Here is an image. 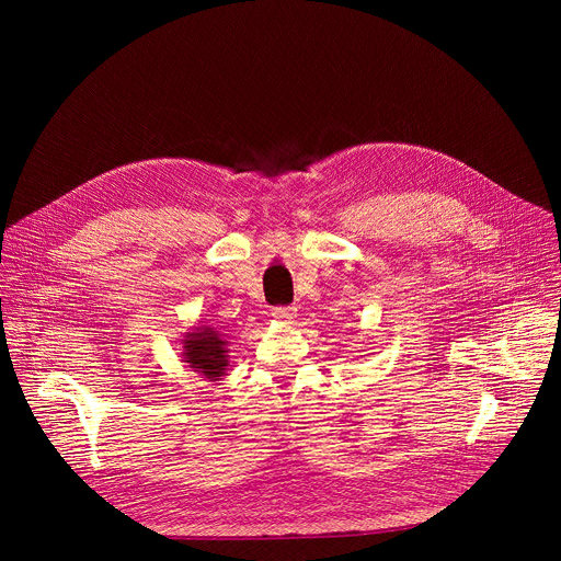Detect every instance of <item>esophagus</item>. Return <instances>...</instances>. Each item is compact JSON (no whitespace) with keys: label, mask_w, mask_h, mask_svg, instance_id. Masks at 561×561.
I'll return each mask as SVG.
<instances>
[{"label":"esophagus","mask_w":561,"mask_h":561,"mask_svg":"<svg viewBox=\"0 0 561 561\" xmlns=\"http://www.w3.org/2000/svg\"><path fill=\"white\" fill-rule=\"evenodd\" d=\"M296 313H298L296 307H275V309H271V316H273L275 320H282V322L290 320Z\"/></svg>","instance_id":"1"}]
</instances>
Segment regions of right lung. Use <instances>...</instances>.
<instances>
[{
	"mask_svg": "<svg viewBox=\"0 0 561 561\" xmlns=\"http://www.w3.org/2000/svg\"><path fill=\"white\" fill-rule=\"evenodd\" d=\"M227 352V341L216 328L202 325L184 336V362L209 381H218L225 375L229 364Z\"/></svg>",
	"mask_w": 561,
	"mask_h": 561,
	"instance_id": "1",
	"label": "right lung"
}]
</instances>
